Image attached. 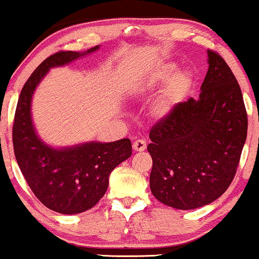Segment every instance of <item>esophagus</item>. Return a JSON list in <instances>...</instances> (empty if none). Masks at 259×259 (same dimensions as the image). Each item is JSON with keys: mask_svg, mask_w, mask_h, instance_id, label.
I'll return each mask as SVG.
<instances>
[{"mask_svg": "<svg viewBox=\"0 0 259 259\" xmlns=\"http://www.w3.org/2000/svg\"><path fill=\"white\" fill-rule=\"evenodd\" d=\"M132 147L135 152H144L147 149V143H145L143 139H137V141L133 142Z\"/></svg>", "mask_w": 259, "mask_h": 259, "instance_id": "obj_1", "label": "esophagus"}]
</instances>
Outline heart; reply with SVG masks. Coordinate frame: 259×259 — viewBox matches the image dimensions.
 Listing matches in <instances>:
<instances>
[{
    "mask_svg": "<svg viewBox=\"0 0 259 259\" xmlns=\"http://www.w3.org/2000/svg\"><path fill=\"white\" fill-rule=\"evenodd\" d=\"M160 97L154 103L152 112L158 120H164L186 100L193 85V74L188 69L177 71V63L164 62L159 65L141 83L139 91L153 92L164 85Z\"/></svg>",
    "mask_w": 259,
    "mask_h": 259,
    "instance_id": "b5f03b06",
    "label": "heart"
}]
</instances>
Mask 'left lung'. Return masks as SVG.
I'll return each instance as SVG.
<instances>
[{"mask_svg": "<svg viewBox=\"0 0 259 259\" xmlns=\"http://www.w3.org/2000/svg\"><path fill=\"white\" fill-rule=\"evenodd\" d=\"M198 99L190 98L150 130V191L181 210L219 198L234 180L247 137L242 93L230 67L208 50Z\"/></svg>", "mask_w": 259, "mask_h": 259, "instance_id": "left-lung-1", "label": "left lung"}]
</instances>
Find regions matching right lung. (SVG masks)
Masks as SVG:
<instances>
[{"label": "right lung", "instance_id": "obj_1", "mask_svg": "<svg viewBox=\"0 0 259 259\" xmlns=\"http://www.w3.org/2000/svg\"><path fill=\"white\" fill-rule=\"evenodd\" d=\"M60 51L37 66L20 92L13 123L14 155L29 187L45 207L61 214L88 210L103 198L111 171L132 155L128 138L109 143L93 141L55 148L37 136L31 100L37 85L54 67L66 66L98 51Z\"/></svg>", "mask_w": 259, "mask_h": 259}]
</instances>
